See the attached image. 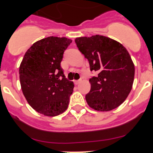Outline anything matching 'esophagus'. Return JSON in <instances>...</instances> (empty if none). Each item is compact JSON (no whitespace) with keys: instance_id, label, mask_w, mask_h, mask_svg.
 <instances>
[{"instance_id":"esophagus-1","label":"esophagus","mask_w":153,"mask_h":153,"mask_svg":"<svg viewBox=\"0 0 153 153\" xmlns=\"http://www.w3.org/2000/svg\"><path fill=\"white\" fill-rule=\"evenodd\" d=\"M81 79L77 80V81H74V83H75V85H78V84H79V83H81Z\"/></svg>"}]
</instances>
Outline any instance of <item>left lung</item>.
<instances>
[{
    "label": "left lung",
    "mask_w": 153,
    "mask_h": 153,
    "mask_svg": "<svg viewBox=\"0 0 153 153\" xmlns=\"http://www.w3.org/2000/svg\"><path fill=\"white\" fill-rule=\"evenodd\" d=\"M78 49L98 75L89 79L91 89L86 95L88 105L98 111H109L121 105L132 89L135 67L122 44L103 35L75 40Z\"/></svg>",
    "instance_id": "obj_1"
}]
</instances>
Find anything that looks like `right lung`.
<instances>
[{
    "label": "right lung",
    "instance_id": "obj_1",
    "mask_svg": "<svg viewBox=\"0 0 153 153\" xmlns=\"http://www.w3.org/2000/svg\"><path fill=\"white\" fill-rule=\"evenodd\" d=\"M72 43L50 36L32 44L19 68L20 82L29 104L39 113L56 116L67 109L74 84L61 67L64 51Z\"/></svg>",
    "mask_w": 153,
    "mask_h": 153
}]
</instances>
